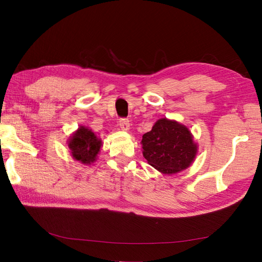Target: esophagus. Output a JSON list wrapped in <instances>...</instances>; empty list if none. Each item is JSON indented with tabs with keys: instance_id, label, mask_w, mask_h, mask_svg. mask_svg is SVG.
I'll return each instance as SVG.
<instances>
[{
	"instance_id": "esophagus-1",
	"label": "esophagus",
	"mask_w": 262,
	"mask_h": 262,
	"mask_svg": "<svg viewBox=\"0 0 262 262\" xmlns=\"http://www.w3.org/2000/svg\"><path fill=\"white\" fill-rule=\"evenodd\" d=\"M119 126H120L121 130L128 131V130L130 129V121H129V119L121 118L120 120H119Z\"/></svg>"
}]
</instances>
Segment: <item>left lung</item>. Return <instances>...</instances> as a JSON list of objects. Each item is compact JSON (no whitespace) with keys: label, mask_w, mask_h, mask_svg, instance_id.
<instances>
[{"label":"left lung","mask_w":262,"mask_h":262,"mask_svg":"<svg viewBox=\"0 0 262 262\" xmlns=\"http://www.w3.org/2000/svg\"><path fill=\"white\" fill-rule=\"evenodd\" d=\"M147 163L163 173H175L189 167L196 145L187 126L163 118L141 141Z\"/></svg>","instance_id":"1"}]
</instances>
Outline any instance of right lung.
I'll use <instances>...</instances> for the list:
<instances>
[{"instance_id": "obj_1", "label": "right lung", "mask_w": 262, "mask_h": 262, "mask_svg": "<svg viewBox=\"0 0 262 262\" xmlns=\"http://www.w3.org/2000/svg\"><path fill=\"white\" fill-rule=\"evenodd\" d=\"M100 146L101 141L85 126H80L69 141V147L73 157L87 165L95 161Z\"/></svg>"}]
</instances>
